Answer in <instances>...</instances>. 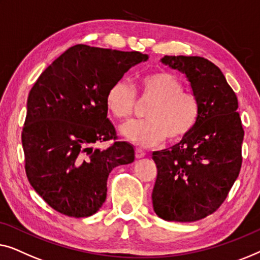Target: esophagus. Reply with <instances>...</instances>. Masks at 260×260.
<instances>
[{"label": "esophagus", "mask_w": 260, "mask_h": 260, "mask_svg": "<svg viewBox=\"0 0 260 260\" xmlns=\"http://www.w3.org/2000/svg\"><path fill=\"white\" fill-rule=\"evenodd\" d=\"M145 155H146V153H145L144 149H141V148H135V158H137V159H141V158H144Z\"/></svg>", "instance_id": "34e87169"}]
</instances>
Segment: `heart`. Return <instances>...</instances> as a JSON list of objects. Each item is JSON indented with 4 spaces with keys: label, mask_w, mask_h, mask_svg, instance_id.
<instances>
[{
    "label": "heart",
    "mask_w": 260,
    "mask_h": 260,
    "mask_svg": "<svg viewBox=\"0 0 260 260\" xmlns=\"http://www.w3.org/2000/svg\"><path fill=\"white\" fill-rule=\"evenodd\" d=\"M139 90L153 102L146 109L145 120L128 121L121 127L125 138L139 146H154L165 140H181L196 128L202 105L194 93L184 90V83L167 71L146 73L139 79ZM137 104V92L126 80H118L106 94V107L119 120L129 118Z\"/></svg>",
    "instance_id": "1"
}]
</instances>
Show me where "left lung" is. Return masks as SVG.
Returning <instances> with one entry per match:
<instances>
[{
  "label": "left lung",
  "instance_id": "obj_1",
  "mask_svg": "<svg viewBox=\"0 0 260 260\" xmlns=\"http://www.w3.org/2000/svg\"><path fill=\"white\" fill-rule=\"evenodd\" d=\"M161 62L186 75L202 113L187 137L153 152L158 170L153 208L164 220L191 222L217 211L239 175L244 129L238 99L207 58L166 55Z\"/></svg>",
  "mask_w": 260,
  "mask_h": 260
}]
</instances>
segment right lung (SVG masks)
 I'll return each instance as SVG.
<instances>
[{
  "label": "right lung",
  "mask_w": 260,
  "mask_h": 260,
  "mask_svg": "<svg viewBox=\"0 0 260 260\" xmlns=\"http://www.w3.org/2000/svg\"><path fill=\"white\" fill-rule=\"evenodd\" d=\"M139 52L76 45L39 76L22 131L25 173L32 188L68 217L93 215L105 203L113 168L134 161L133 146L116 140L106 94L128 69L147 61Z\"/></svg>",
  "instance_id": "right-lung-1"
}]
</instances>
